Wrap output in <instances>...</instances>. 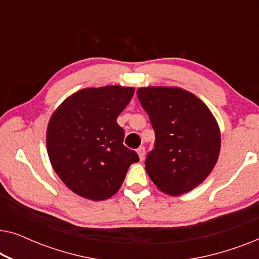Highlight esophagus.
I'll return each mask as SVG.
<instances>
[{
	"mask_svg": "<svg viewBox=\"0 0 259 259\" xmlns=\"http://www.w3.org/2000/svg\"><path fill=\"white\" fill-rule=\"evenodd\" d=\"M137 152H138V155H139V159L140 160H144V158H145V147H139L137 150Z\"/></svg>",
	"mask_w": 259,
	"mask_h": 259,
	"instance_id": "esophagus-1",
	"label": "esophagus"
}]
</instances>
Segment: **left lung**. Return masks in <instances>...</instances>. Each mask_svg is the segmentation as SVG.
<instances>
[{"instance_id": "left-lung-1", "label": "left lung", "mask_w": 259, "mask_h": 259, "mask_svg": "<svg viewBox=\"0 0 259 259\" xmlns=\"http://www.w3.org/2000/svg\"><path fill=\"white\" fill-rule=\"evenodd\" d=\"M155 133L145 168L162 192L179 196L203 183L221 150L218 125L200 99L176 87L137 91Z\"/></svg>"}]
</instances>
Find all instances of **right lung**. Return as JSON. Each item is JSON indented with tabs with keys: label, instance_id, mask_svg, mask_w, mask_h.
<instances>
[{
	"label": "right lung",
	"instance_id": "right-lung-1",
	"mask_svg": "<svg viewBox=\"0 0 259 259\" xmlns=\"http://www.w3.org/2000/svg\"><path fill=\"white\" fill-rule=\"evenodd\" d=\"M134 88L106 86L73 94L52 115L47 150L52 166L73 192L105 200L118 192L128 167L139 161L123 145L125 132L116 122Z\"/></svg>",
	"mask_w": 259,
	"mask_h": 259
}]
</instances>
